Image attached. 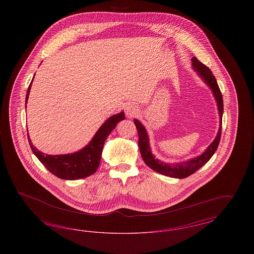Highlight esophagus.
<instances>
[{
    "instance_id": "esophagus-1",
    "label": "esophagus",
    "mask_w": 254,
    "mask_h": 254,
    "mask_svg": "<svg viewBox=\"0 0 254 254\" xmlns=\"http://www.w3.org/2000/svg\"><path fill=\"white\" fill-rule=\"evenodd\" d=\"M125 111H126V114L127 117H133L138 113V109L136 106H134L132 104H129V105H127Z\"/></svg>"
}]
</instances>
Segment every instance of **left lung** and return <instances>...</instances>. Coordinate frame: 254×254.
<instances>
[{
	"mask_svg": "<svg viewBox=\"0 0 254 254\" xmlns=\"http://www.w3.org/2000/svg\"><path fill=\"white\" fill-rule=\"evenodd\" d=\"M191 62H192L194 70L211 89L217 103L218 111L220 116V126H219L217 135L213 140V142L206 147L205 151L201 155L190 159L186 162L175 163V164H169V163L162 162L158 160L157 158H155L151 152V149L149 146V139H148V135L145 130V127L142 125L141 122L138 121L137 119H134V124L136 126L138 136H139L138 145L145 165L158 173H161L163 175L172 177V178H178V179L189 177L190 175L193 174L195 171L202 168L209 161V159L212 157V155L217 150L218 145L221 139V132H222V117H223V111H224V105H223V97L220 91V88L218 86L217 81L214 75L211 72V70L204 64H202L196 57H193L191 59Z\"/></svg>",
	"mask_w": 254,
	"mask_h": 254,
	"instance_id": "obj_1",
	"label": "left lung"
}]
</instances>
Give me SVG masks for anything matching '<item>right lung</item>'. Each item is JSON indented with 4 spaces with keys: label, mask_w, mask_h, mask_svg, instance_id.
Wrapping results in <instances>:
<instances>
[{
    "label": "right lung",
    "mask_w": 254,
    "mask_h": 254,
    "mask_svg": "<svg viewBox=\"0 0 254 254\" xmlns=\"http://www.w3.org/2000/svg\"><path fill=\"white\" fill-rule=\"evenodd\" d=\"M32 81L27 88L25 105L27 103ZM122 120H125L124 111L109 117L98 129L96 134L88 143V145H85L81 150L71 154L49 155L43 153L32 145L29 135L27 134L28 143L33 153L39 159V161L49 169L52 174H54L58 178L64 180L83 179L96 172L97 169L100 165L105 141L109 137L110 132L115 128L117 124Z\"/></svg>",
    "instance_id": "right-lung-1"
}]
</instances>
